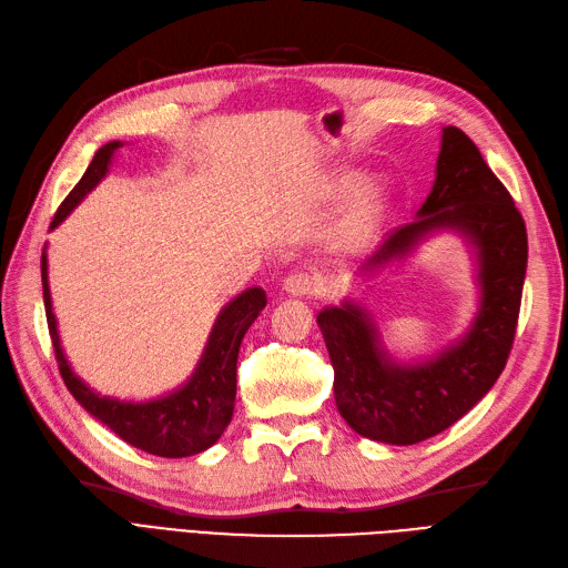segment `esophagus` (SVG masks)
Returning <instances> with one entry per match:
<instances>
[{
  "label": "esophagus",
  "instance_id": "esophagus-1",
  "mask_svg": "<svg viewBox=\"0 0 568 568\" xmlns=\"http://www.w3.org/2000/svg\"><path fill=\"white\" fill-rule=\"evenodd\" d=\"M283 290L290 292V295H297V297H316L323 290V278L314 271L297 268V271L287 273V278L283 281Z\"/></svg>",
  "mask_w": 568,
  "mask_h": 568
}]
</instances>
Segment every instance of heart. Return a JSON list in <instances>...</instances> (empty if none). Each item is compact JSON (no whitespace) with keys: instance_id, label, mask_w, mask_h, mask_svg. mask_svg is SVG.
<instances>
[{"instance_id":"1","label":"heart","mask_w":568,"mask_h":568,"mask_svg":"<svg viewBox=\"0 0 568 568\" xmlns=\"http://www.w3.org/2000/svg\"><path fill=\"white\" fill-rule=\"evenodd\" d=\"M358 176L354 172H337L331 181L325 184V195L327 197H342L344 193H349L356 186ZM384 207V191L377 186H365L356 193L354 203L346 212V231L352 235H361L365 231H371L375 222L382 214Z\"/></svg>"}]
</instances>
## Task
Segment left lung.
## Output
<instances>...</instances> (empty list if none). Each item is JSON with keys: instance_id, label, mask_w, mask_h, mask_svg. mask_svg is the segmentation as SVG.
I'll list each match as a JSON object with an SVG mask.
<instances>
[{"instance_id": "8db88e82", "label": "left lung", "mask_w": 568, "mask_h": 568, "mask_svg": "<svg viewBox=\"0 0 568 568\" xmlns=\"http://www.w3.org/2000/svg\"><path fill=\"white\" fill-rule=\"evenodd\" d=\"M419 219L396 229L363 264L379 268L406 254L432 229H460L479 247L481 308L463 342L419 365H398L379 349L361 308L344 304L318 314L335 371V404L365 438L410 446L455 425L496 384L515 344L528 237L521 212L477 143L444 126L436 181Z\"/></svg>"}]
</instances>
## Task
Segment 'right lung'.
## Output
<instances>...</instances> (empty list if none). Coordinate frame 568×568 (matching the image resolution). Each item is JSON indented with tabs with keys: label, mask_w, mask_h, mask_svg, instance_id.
Instances as JSON below:
<instances>
[{
	"label": "right lung",
	"mask_w": 568,
	"mask_h": 568,
	"mask_svg": "<svg viewBox=\"0 0 568 568\" xmlns=\"http://www.w3.org/2000/svg\"><path fill=\"white\" fill-rule=\"evenodd\" d=\"M120 149V141L105 143L97 151L94 160L87 168L80 184L68 193L51 219V229H57L72 212L80 200L94 189L108 172V162ZM42 290L47 325L51 335L53 354L68 392L84 406L87 413L111 427L126 444L153 453L160 457H186L207 450L231 423L235 404V363L237 349L247 333V327L266 306V292L262 287H250L237 295L222 314H219L205 354L200 358L195 375L184 389L170 396L151 400V404H122L115 398L99 396L70 371L63 356L57 318L51 311L49 283H47V254L42 252Z\"/></svg>",
	"instance_id": "1"
}]
</instances>
